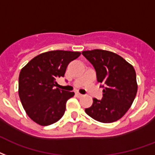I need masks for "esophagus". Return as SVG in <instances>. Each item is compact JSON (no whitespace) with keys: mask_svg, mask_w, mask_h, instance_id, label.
<instances>
[{"mask_svg":"<svg viewBox=\"0 0 155 155\" xmlns=\"http://www.w3.org/2000/svg\"><path fill=\"white\" fill-rule=\"evenodd\" d=\"M75 96L78 97H83L84 95H83V94H81V93H79V92H76V93H75Z\"/></svg>","mask_w":155,"mask_h":155,"instance_id":"obj_1","label":"esophagus"}]
</instances>
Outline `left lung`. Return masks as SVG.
Returning a JSON list of instances; mask_svg holds the SVG:
<instances>
[{
    "instance_id": "left-lung-1",
    "label": "left lung",
    "mask_w": 155,
    "mask_h": 155,
    "mask_svg": "<svg viewBox=\"0 0 155 155\" xmlns=\"http://www.w3.org/2000/svg\"><path fill=\"white\" fill-rule=\"evenodd\" d=\"M82 54L93 66L97 80L102 84L103 97L93 98L86 114L99 122L113 123L122 118L132 106L137 92L136 71L120 55L112 52L93 49Z\"/></svg>"
}]
</instances>
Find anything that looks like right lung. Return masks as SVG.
<instances>
[{"label":"right lung","mask_w":155,"mask_h":155,"mask_svg":"<svg viewBox=\"0 0 155 155\" xmlns=\"http://www.w3.org/2000/svg\"><path fill=\"white\" fill-rule=\"evenodd\" d=\"M80 55V52L64 50L45 52L21 70L18 95L26 113L34 122L47 126L63 116L67 100L75 93L56 88V80L64 77L68 64Z\"/></svg>","instance_id":"right-lung-1"}]
</instances>
